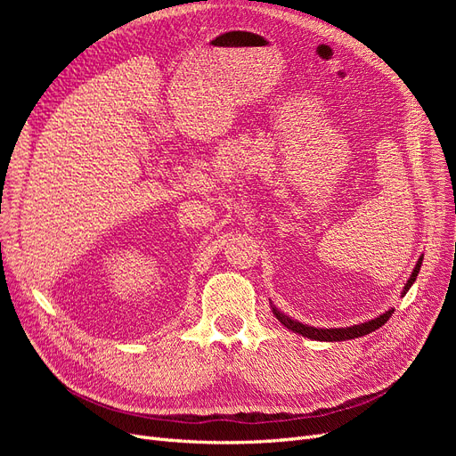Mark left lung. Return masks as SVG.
<instances>
[{"mask_svg":"<svg viewBox=\"0 0 456 456\" xmlns=\"http://www.w3.org/2000/svg\"><path fill=\"white\" fill-rule=\"evenodd\" d=\"M420 266H422V256L419 258L415 270H412L411 278H409V281L405 283L402 295H405V293L409 291V289H411V285L415 283L417 275H419V272H420ZM272 312H273V315L278 317V320H280L287 329H291L293 333H298V335H302V337H308V338H312V340H329V342H335V340H350V338H357V337L369 335V333H372V330H375V329L382 327L386 322L390 320L392 314H394V310H388L386 314L375 317V320H370V322L362 323V325L346 327V329H315V327H308V325H302V323H298V322H293L291 317H287L285 314H281L278 308H273V306H272Z\"/></svg>","mask_w":456,"mask_h":456,"instance_id":"obj_1","label":"left lung"}]
</instances>
